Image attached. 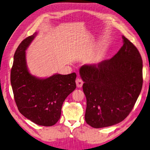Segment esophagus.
Returning <instances> with one entry per match:
<instances>
[{"mask_svg":"<svg viewBox=\"0 0 150 150\" xmlns=\"http://www.w3.org/2000/svg\"><path fill=\"white\" fill-rule=\"evenodd\" d=\"M76 86L78 88H81L83 86V80L80 79V78H78L76 81Z\"/></svg>","mask_w":150,"mask_h":150,"instance_id":"1","label":"esophagus"}]
</instances>
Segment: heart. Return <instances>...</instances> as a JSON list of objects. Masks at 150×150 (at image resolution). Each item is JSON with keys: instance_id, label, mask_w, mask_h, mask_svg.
I'll use <instances>...</instances> for the list:
<instances>
[{"instance_id": "1", "label": "heart", "mask_w": 150, "mask_h": 150, "mask_svg": "<svg viewBox=\"0 0 150 150\" xmlns=\"http://www.w3.org/2000/svg\"><path fill=\"white\" fill-rule=\"evenodd\" d=\"M98 61H99V56H98H98H95V57H94L93 60V63H96V62H97Z\"/></svg>"}]
</instances>
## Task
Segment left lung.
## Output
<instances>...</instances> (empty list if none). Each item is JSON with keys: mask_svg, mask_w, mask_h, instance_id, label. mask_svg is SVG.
Listing matches in <instances>:
<instances>
[{"mask_svg": "<svg viewBox=\"0 0 150 150\" xmlns=\"http://www.w3.org/2000/svg\"><path fill=\"white\" fill-rule=\"evenodd\" d=\"M123 45L111 59L79 69L86 98L85 121L94 128L123 121L143 86V61L137 48L122 36Z\"/></svg>", "mask_w": 150, "mask_h": 150, "instance_id": "8db88e82", "label": "left lung"}]
</instances>
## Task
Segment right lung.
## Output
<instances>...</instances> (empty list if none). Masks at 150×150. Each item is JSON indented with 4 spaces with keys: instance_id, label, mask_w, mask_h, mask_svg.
<instances>
[{
    "instance_id": "right-lung-1",
    "label": "right lung",
    "mask_w": 150,
    "mask_h": 150,
    "mask_svg": "<svg viewBox=\"0 0 150 150\" xmlns=\"http://www.w3.org/2000/svg\"><path fill=\"white\" fill-rule=\"evenodd\" d=\"M38 33L27 38L13 56L11 83L19 112L40 126H51L60 119L62 104L76 88V74H54L41 78L32 74L26 61V50Z\"/></svg>"
}]
</instances>
